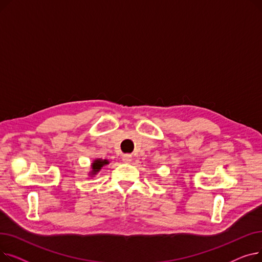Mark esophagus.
I'll return each mask as SVG.
<instances>
[{
  "label": "esophagus",
  "instance_id": "obj_1",
  "mask_svg": "<svg viewBox=\"0 0 262 262\" xmlns=\"http://www.w3.org/2000/svg\"><path fill=\"white\" fill-rule=\"evenodd\" d=\"M122 160L125 162V163H129L130 161H132V155H129V154H124L123 156H122Z\"/></svg>",
  "mask_w": 262,
  "mask_h": 262
}]
</instances>
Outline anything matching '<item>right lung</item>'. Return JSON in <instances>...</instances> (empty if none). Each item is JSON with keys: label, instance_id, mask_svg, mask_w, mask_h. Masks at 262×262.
Segmentation results:
<instances>
[{"label": "right lung", "instance_id": "add662e5", "mask_svg": "<svg viewBox=\"0 0 262 262\" xmlns=\"http://www.w3.org/2000/svg\"><path fill=\"white\" fill-rule=\"evenodd\" d=\"M108 163H109V161L107 159H104V160L103 159H95L91 164V171L89 173L90 176L98 174L101 171V169Z\"/></svg>", "mask_w": 262, "mask_h": 262}]
</instances>
